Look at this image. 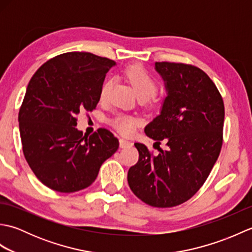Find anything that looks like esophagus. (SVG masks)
I'll list each match as a JSON object with an SVG mask.
<instances>
[{
    "instance_id": "34e87169",
    "label": "esophagus",
    "mask_w": 252,
    "mask_h": 252,
    "mask_svg": "<svg viewBox=\"0 0 252 252\" xmlns=\"http://www.w3.org/2000/svg\"><path fill=\"white\" fill-rule=\"evenodd\" d=\"M119 145H120V148H126V147H131L133 145V143L125 140V138H120Z\"/></svg>"
}]
</instances>
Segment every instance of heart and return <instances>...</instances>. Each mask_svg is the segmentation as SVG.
I'll return each mask as SVG.
<instances>
[{"mask_svg": "<svg viewBox=\"0 0 252 252\" xmlns=\"http://www.w3.org/2000/svg\"><path fill=\"white\" fill-rule=\"evenodd\" d=\"M125 76L127 81L131 83L133 89L135 90L138 97L145 96L149 98L153 96L158 89V83L153 74L149 72L146 68L141 65H131L125 70ZM114 84V80L108 78L101 83L99 89V99L106 100L108 97L110 90ZM141 120L137 117L118 114L110 120V125L115 127L117 131L125 135H130L135 131V127L140 125Z\"/></svg>", "mask_w": 252, "mask_h": 252, "instance_id": "heart-1", "label": "heart"}]
</instances>
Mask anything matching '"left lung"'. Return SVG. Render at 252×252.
Here are the masks:
<instances>
[{
    "instance_id": "left-lung-1",
    "label": "left lung",
    "mask_w": 252,
    "mask_h": 252,
    "mask_svg": "<svg viewBox=\"0 0 252 252\" xmlns=\"http://www.w3.org/2000/svg\"><path fill=\"white\" fill-rule=\"evenodd\" d=\"M167 97L145 133L167 148L157 156L135 143L140 158L127 183L149 206L170 208L194 196L215 165L223 143L224 104L216 84L201 69L181 63H156Z\"/></svg>"
}]
</instances>
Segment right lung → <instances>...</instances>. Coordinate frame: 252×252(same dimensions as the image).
<instances>
[{
	"instance_id": "obj_1",
	"label": "right lung",
	"mask_w": 252,
	"mask_h": 252,
	"mask_svg": "<svg viewBox=\"0 0 252 252\" xmlns=\"http://www.w3.org/2000/svg\"><path fill=\"white\" fill-rule=\"evenodd\" d=\"M116 63L87 52H69L43 63L29 81L19 109L23 152L35 176L49 189L73 192L97 178L119 141L107 129L83 135L77 116L92 111L99 89Z\"/></svg>"
}]
</instances>
